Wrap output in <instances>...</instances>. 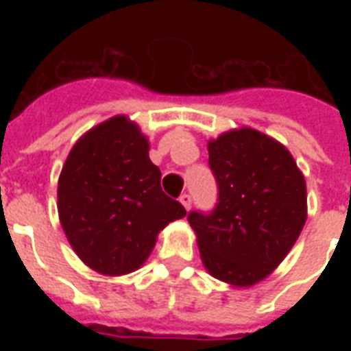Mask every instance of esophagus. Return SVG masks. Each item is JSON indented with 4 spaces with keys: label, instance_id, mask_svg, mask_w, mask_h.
<instances>
[{
    "label": "esophagus",
    "instance_id": "1",
    "mask_svg": "<svg viewBox=\"0 0 351 351\" xmlns=\"http://www.w3.org/2000/svg\"><path fill=\"white\" fill-rule=\"evenodd\" d=\"M180 202H182V206H184V208L187 209V211H189V209H191V195H187V193H184V195H182L180 197Z\"/></svg>",
    "mask_w": 351,
    "mask_h": 351
}]
</instances>
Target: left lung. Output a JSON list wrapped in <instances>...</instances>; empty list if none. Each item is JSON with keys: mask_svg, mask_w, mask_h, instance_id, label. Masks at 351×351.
Wrapping results in <instances>:
<instances>
[{"mask_svg": "<svg viewBox=\"0 0 351 351\" xmlns=\"http://www.w3.org/2000/svg\"><path fill=\"white\" fill-rule=\"evenodd\" d=\"M219 198L191 211L204 266L219 280L251 286L288 255L306 222V182L289 151L242 127L208 145Z\"/></svg>", "mask_w": 351, "mask_h": 351, "instance_id": "left-lung-1", "label": "left lung"}]
</instances>
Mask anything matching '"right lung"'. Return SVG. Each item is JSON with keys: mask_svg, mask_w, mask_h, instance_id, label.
Wrapping results in <instances>:
<instances>
[{"mask_svg": "<svg viewBox=\"0 0 351 351\" xmlns=\"http://www.w3.org/2000/svg\"><path fill=\"white\" fill-rule=\"evenodd\" d=\"M149 143L125 117L104 121L80 138L58 182V213L76 255L104 275L142 266L156 234L186 215L160 187Z\"/></svg>", "mask_w": 351, "mask_h": 351, "instance_id": "right-lung-1", "label": "right lung"}]
</instances>
